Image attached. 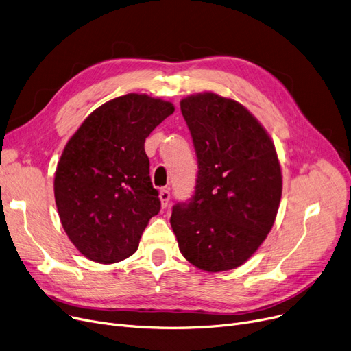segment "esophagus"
<instances>
[{
	"label": "esophagus",
	"mask_w": 351,
	"mask_h": 351,
	"mask_svg": "<svg viewBox=\"0 0 351 351\" xmlns=\"http://www.w3.org/2000/svg\"><path fill=\"white\" fill-rule=\"evenodd\" d=\"M160 202H161V207L162 208H165L167 206H169V203H170V191L169 190L162 189L160 191Z\"/></svg>",
	"instance_id": "esophagus-1"
}]
</instances>
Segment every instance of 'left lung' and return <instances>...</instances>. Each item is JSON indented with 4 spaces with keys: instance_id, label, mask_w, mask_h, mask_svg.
Here are the masks:
<instances>
[{
    "instance_id": "left-lung-1",
    "label": "left lung",
    "mask_w": 351,
    "mask_h": 351,
    "mask_svg": "<svg viewBox=\"0 0 351 351\" xmlns=\"http://www.w3.org/2000/svg\"><path fill=\"white\" fill-rule=\"evenodd\" d=\"M197 154L195 191L173 207L181 254L208 273L232 270L269 234L281 198L276 147L244 106L214 93L180 103Z\"/></svg>"
}]
</instances>
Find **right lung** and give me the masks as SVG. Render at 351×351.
I'll list each match as a JSON object with an SVG mask.
<instances>
[{
	"mask_svg": "<svg viewBox=\"0 0 351 351\" xmlns=\"http://www.w3.org/2000/svg\"><path fill=\"white\" fill-rule=\"evenodd\" d=\"M173 112L170 101L131 93L94 110L66 143L54 195L61 224L82 256L111 264L136 253L161 207L144 143Z\"/></svg>",
	"mask_w": 351,
	"mask_h": 351,
	"instance_id": "obj_1",
	"label": "right lung"
}]
</instances>
